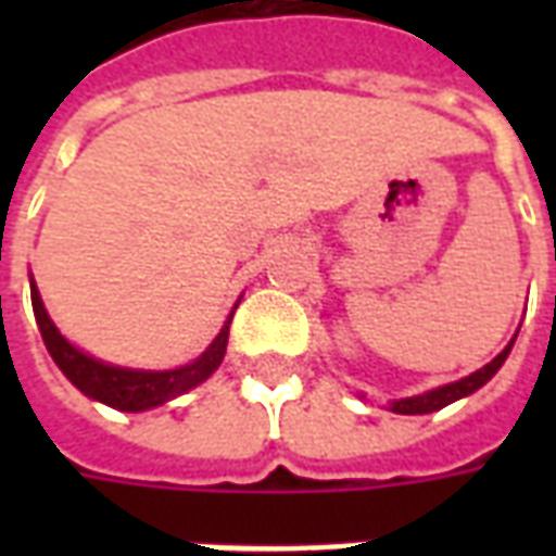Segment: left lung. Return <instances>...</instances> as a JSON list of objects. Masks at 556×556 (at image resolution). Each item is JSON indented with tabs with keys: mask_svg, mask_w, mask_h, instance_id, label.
I'll list each match as a JSON object with an SVG mask.
<instances>
[{
	"mask_svg": "<svg viewBox=\"0 0 556 556\" xmlns=\"http://www.w3.org/2000/svg\"><path fill=\"white\" fill-rule=\"evenodd\" d=\"M515 337H518V330H515ZM515 337L509 339V345L494 357L491 363H485L482 369L477 372H470L467 378H458L453 384H443V387H434V390H426V393H419V396H408V399H393L390 402V410H396V414H431V410H441L446 405H453L458 399L470 396V393H477L479 387L489 384L491 378L497 375L506 357H509V351L515 345Z\"/></svg>",
	"mask_w": 556,
	"mask_h": 556,
	"instance_id": "8db88e82",
	"label": "left lung"
}]
</instances>
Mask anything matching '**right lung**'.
I'll use <instances>...</instances> for the list:
<instances>
[{"mask_svg": "<svg viewBox=\"0 0 556 556\" xmlns=\"http://www.w3.org/2000/svg\"><path fill=\"white\" fill-rule=\"evenodd\" d=\"M29 289H31V309H35V321L41 330L43 345L50 351V357L55 366L62 369L71 384L77 387L83 396L94 399L101 405H110L115 410H127V414H137V410H151L157 405H166L172 399L184 396L187 390H193L202 381H207L211 375L217 372V366L226 357V345H229V325L231 315L226 318V325L219 330L214 342L207 345L195 361L178 369H127V366H113V363H103L98 357H91L83 349H77L74 342H67L59 327L53 325L50 313L43 309L41 291L35 286V279L29 274Z\"/></svg>", "mask_w": 556, "mask_h": 556, "instance_id": "right-lung-1", "label": "right lung"}]
</instances>
